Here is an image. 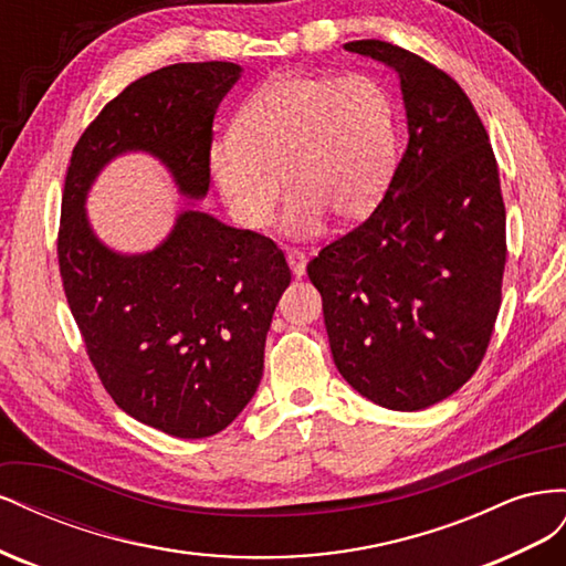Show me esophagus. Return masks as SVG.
I'll return each instance as SVG.
<instances>
[{
    "label": "esophagus",
    "instance_id": "obj_1",
    "mask_svg": "<svg viewBox=\"0 0 566 566\" xmlns=\"http://www.w3.org/2000/svg\"><path fill=\"white\" fill-rule=\"evenodd\" d=\"M285 260H287V264H290V271L295 273V279H302L304 273H306V256H304V252H300V250H287V252H285Z\"/></svg>",
    "mask_w": 566,
    "mask_h": 566
}]
</instances>
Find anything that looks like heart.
<instances>
[{"instance_id":"b5f03b06","label":"heart","mask_w":566,"mask_h":566,"mask_svg":"<svg viewBox=\"0 0 566 566\" xmlns=\"http://www.w3.org/2000/svg\"><path fill=\"white\" fill-rule=\"evenodd\" d=\"M397 163V101L364 73L271 77L208 153L217 191L243 229H262L287 188L279 227L290 238L316 235L325 214L339 224L366 219Z\"/></svg>"}]
</instances>
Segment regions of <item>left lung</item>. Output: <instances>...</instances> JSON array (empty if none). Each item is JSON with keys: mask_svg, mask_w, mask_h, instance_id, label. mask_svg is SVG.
Segmentation results:
<instances>
[{"mask_svg": "<svg viewBox=\"0 0 566 566\" xmlns=\"http://www.w3.org/2000/svg\"><path fill=\"white\" fill-rule=\"evenodd\" d=\"M345 49L399 75L408 146L382 202L306 273L342 378L382 408L422 410L472 378L501 310L499 165L455 80L389 42Z\"/></svg>", "mask_w": 566, "mask_h": 566, "instance_id": "8db88e82", "label": "left lung"}]
</instances>
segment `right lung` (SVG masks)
<instances>
[{
    "instance_id": "add662e5",
    "label": "right lung",
    "mask_w": 566,
    "mask_h": 566,
    "mask_svg": "<svg viewBox=\"0 0 566 566\" xmlns=\"http://www.w3.org/2000/svg\"><path fill=\"white\" fill-rule=\"evenodd\" d=\"M241 75L208 61L132 82L84 129L65 175L59 266L87 354L127 416L179 439L227 430L250 403L290 285L276 243L196 208L210 191L214 113ZM129 151L156 157L187 198L164 241L134 255L101 242L83 208L97 175Z\"/></svg>"
}]
</instances>
